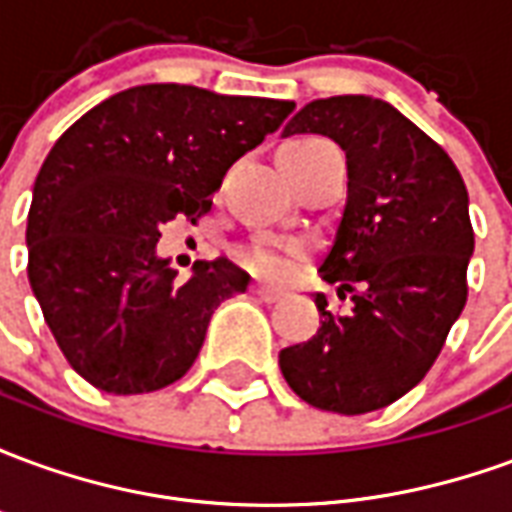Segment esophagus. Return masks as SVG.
I'll use <instances>...</instances> for the list:
<instances>
[{
    "label": "esophagus",
    "mask_w": 512,
    "mask_h": 512,
    "mask_svg": "<svg viewBox=\"0 0 512 512\" xmlns=\"http://www.w3.org/2000/svg\"><path fill=\"white\" fill-rule=\"evenodd\" d=\"M252 293H255L257 299L268 301V304H274V301L282 299V290L268 288V285H260V282H255V285H252Z\"/></svg>",
    "instance_id": "obj_1"
}]
</instances>
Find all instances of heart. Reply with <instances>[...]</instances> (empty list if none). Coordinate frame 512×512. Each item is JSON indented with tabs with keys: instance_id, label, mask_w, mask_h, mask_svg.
Wrapping results in <instances>:
<instances>
[{
	"instance_id": "b5f03b06",
	"label": "heart",
	"mask_w": 512,
	"mask_h": 512,
	"mask_svg": "<svg viewBox=\"0 0 512 512\" xmlns=\"http://www.w3.org/2000/svg\"><path fill=\"white\" fill-rule=\"evenodd\" d=\"M312 142H321V139H299V142H290L288 147H304ZM238 260L244 263L249 271L263 274V277H282L290 268L288 252L277 244H266V241H255V244H246L238 249Z\"/></svg>"
}]
</instances>
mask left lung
Returning a JSON list of instances; mask_svg holds the SVG:
<instances>
[{
    "label": "left lung",
    "mask_w": 512,
    "mask_h": 512,
    "mask_svg": "<svg viewBox=\"0 0 512 512\" xmlns=\"http://www.w3.org/2000/svg\"><path fill=\"white\" fill-rule=\"evenodd\" d=\"M323 134L348 158V200L321 277L348 310L315 293L321 329L279 354L296 395L334 414L403 397L439 359L458 321L474 252L469 194L444 147L370 95H334L293 115L285 136Z\"/></svg>",
    "instance_id": "obj_1"
}]
</instances>
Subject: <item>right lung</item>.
I'll use <instances>...</instances> for the list:
<instances>
[{"mask_svg":"<svg viewBox=\"0 0 512 512\" xmlns=\"http://www.w3.org/2000/svg\"><path fill=\"white\" fill-rule=\"evenodd\" d=\"M293 101L142 84L106 98L54 142L27 216L29 285L79 376L112 395L175 384L213 310L244 293L230 260L178 282L156 257L161 224H197L238 158L274 134Z\"/></svg>","mask_w":512,"mask_h":512,"instance_id":"add662e5","label":"right lung"}]
</instances>
